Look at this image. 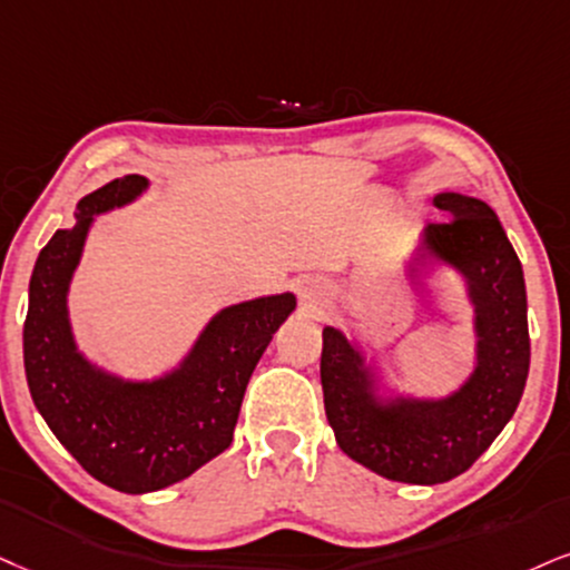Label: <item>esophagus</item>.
Returning a JSON list of instances; mask_svg holds the SVG:
<instances>
[{"label":"esophagus","mask_w":570,"mask_h":570,"mask_svg":"<svg viewBox=\"0 0 570 570\" xmlns=\"http://www.w3.org/2000/svg\"><path fill=\"white\" fill-rule=\"evenodd\" d=\"M301 304H304L306 312H322L330 304V291L325 283H320V279H304L301 283Z\"/></svg>","instance_id":"obj_1"}]
</instances>
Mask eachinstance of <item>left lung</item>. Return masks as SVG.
<instances>
[{
	"instance_id": "left-lung-1",
	"label": "left lung",
	"mask_w": 570,
	"mask_h": 570,
	"mask_svg": "<svg viewBox=\"0 0 570 570\" xmlns=\"http://www.w3.org/2000/svg\"><path fill=\"white\" fill-rule=\"evenodd\" d=\"M452 222L428 224L404 277L454 272L473 312V367L452 391L417 393L391 381L381 356L341 327L322 330V393L341 452L389 481L433 487L456 479L502 433L521 402L531 343L525 279L494 208L462 193H439Z\"/></svg>"
}]
</instances>
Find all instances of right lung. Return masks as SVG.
<instances>
[{
    "mask_svg": "<svg viewBox=\"0 0 570 570\" xmlns=\"http://www.w3.org/2000/svg\"><path fill=\"white\" fill-rule=\"evenodd\" d=\"M150 179L126 174L76 203L33 264L23 364L33 404L91 479L124 494L185 481L232 444L253 370L296 312L291 291L219 308L171 370L129 377L89 360L70 322V285L97 216L131 206Z\"/></svg>",
    "mask_w": 570,
    "mask_h": 570,
    "instance_id": "right-lung-1",
    "label": "right lung"
}]
</instances>
